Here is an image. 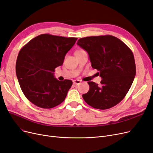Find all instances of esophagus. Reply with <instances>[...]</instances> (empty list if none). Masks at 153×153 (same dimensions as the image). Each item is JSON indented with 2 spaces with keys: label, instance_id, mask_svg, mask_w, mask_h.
I'll list each match as a JSON object with an SVG mask.
<instances>
[{
  "label": "esophagus",
  "instance_id": "34e87169",
  "mask_svg": "<svg viewBox=\"0 0 153 153\" xmlns=\"http://www.w3.org/2000/svg\"><path fill=\"white\" fill-rule=\"evenodd\" d=\"M81 82L80 80H73V83L75 84V85H79V84H80Z\"/></svg>",
  "mask_w": 153,
  "mask_h": 153
}]
</instances>
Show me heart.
<instances>
[{
    "mask_svg": "<svg viewBox=\"0 0 153 153\" xmlns=\"http://www.w3.org/2000/svg\"><path fill=\"white\" fill-rule=\"evenodd\" d=\"M82 50H78V51H76L75 52V54L78 53V52H82Z\"/></svg>",
    "mask_w": 153,
    "mask_h": 153,
    "instance_id": "obj_1",
    "label": "heart"
}]
</instances>
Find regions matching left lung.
Returning a JSON list of instances; mask_svg holds the SVG:
<instances>
[{"label": "left lung", "instance_id": "1", "mask_svg": "<svg viewBox=\"0 0 153 153\" xmlns=\"http://www.w3.org/2000/svg\"><path fill=\"white\" fill-rule=\"evenodd\" d=\"M77 44L88 52L92 67L102 78L99 85L88 82L90 88L83 94L84 101L99 109L116 106L127 95L135 76L132 51L122 40L109 35L82 38Z\"/></svg>", "mask_w": 153, "mask_h": 153}]
</instances>
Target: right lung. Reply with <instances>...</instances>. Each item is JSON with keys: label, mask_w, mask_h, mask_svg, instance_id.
I'll use <instances>...</instances> for the list:
<instances>
[{"label": "right lung", "mask_w": 153, "mask_h": 153, "mask_svg": "<svg viewBox=\"0 0 153 153\" xmlns=\"http://www.w3.org/2000/svg\"><path fill=\"white\" fill-rule=\"evenodd\" d=\"M77 38L42 34L31 39L20 50L16 73L25 97L39 108L50 109L65 99L73 82L59 81L55 68L62 65L66 54Z\"/></svg>", "instance_id": "add662e5"}]
</instances>
